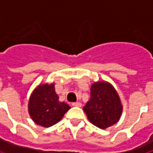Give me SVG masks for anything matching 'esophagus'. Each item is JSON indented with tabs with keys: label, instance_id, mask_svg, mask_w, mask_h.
Here are the masks:
<instances>
[{
	"label": "esophagus",
	"instance_id": "34e87169",
	"mask_svg": "<svg viewBox=\"0 0 153 153\" xmlns=\"http://www.w3.org/2000/svg\"><path fill=\"white\" fill-rule=\"evenodd\" d=\"M72 105H73V106L80 107L81 106V104H80L79 102H76V103H73V104H72Z\"/></svg>",
	"mask_w": 153,
	"mask_h": 153
}]
</instances>
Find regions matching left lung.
<instances>
[{
    "mask_svg": "<svg viewBox=\"0 0 153 153\" xmlns=\"http://www.w3.org/2000/svg\"><path fill=\"white\" fill-rule=\"evenodd\" d=\"M120 97L111 84L97 81L90 88V99L83 107L88 120L96 127L105 129L117 123L122 113Z\"/></svg>",
    "mask_w": 153,
    "mask_h": 153,
    "instance_id": "left-lung-1",
    "label": "left lung"
}]
</instances>
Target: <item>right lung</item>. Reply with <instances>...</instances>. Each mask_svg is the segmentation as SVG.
Returning <instances> with one entry per match:
<instances>
[{"mask_svg":"<svg viewBox=\"0 0 153 153\" xmlns=\"http://www.w3.org/2000/svg\"><path fill=\"white\" fill-rule=\"evenodd\" d=\"M58 99L54 83L39 85L32 93L28 103V111L32 120L44 128L60 121L71 107L64 102H59Z\"/></svg>","mask_w":153,"mask_h":153,"instance_id":"obj_1","label":"right lung"}]
</instances>
